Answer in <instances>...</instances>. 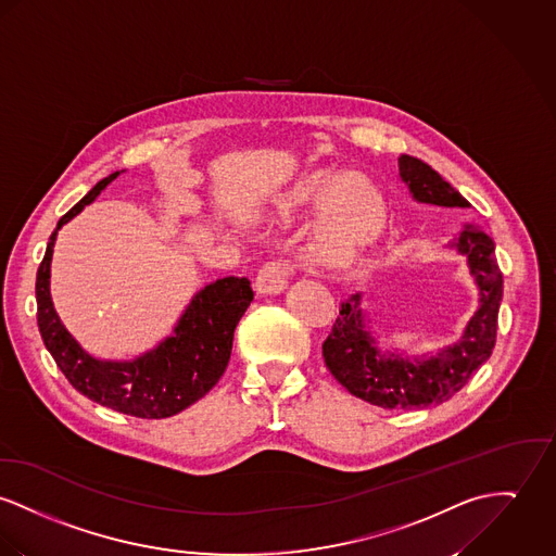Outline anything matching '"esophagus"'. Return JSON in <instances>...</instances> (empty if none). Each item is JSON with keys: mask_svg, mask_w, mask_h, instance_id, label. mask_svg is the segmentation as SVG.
I'll list each match as a JSON object with an SVG mask.
<instances>
[{"mask_svg": "<svg viewBox=\"0 0 556 556\" xmlns=\"http://www.w3.org/2000/svg\"><path fill=\"white\" fill-rule=\"evenodd\" d=\"M290 277H292V268L290 264L286 262H266L256 277V290L257 294H264V296H275V294H281L288 283H290Z\"/></svg>", "mask_w": 556, "mask_h": 556, "instance_id": "esophagus-1", "label": "esophagus"}]
</instances>
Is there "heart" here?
<instances>
[{
  "mask_svg": "<svg viewBox=\"0 0 556 556\" xmlns=\"http://www.w3.org/2000/svg\"><path fill=\"white\" fill-rule=\"evenodd\" d=\"M319 203L311 252L324 264L344 266L357 256L372 237L379 217V197L368 181L355 173L315 169L304 173L279 194L275 210L292 217Z\"/></svg>",
  "mask_w": 556,
  "mask_h": 556,
  "instance_id": "heart-1",
  "label": "heart"
}]
</instances>
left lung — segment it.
I'll list each match as a JSON object with an SVG mask.
<instances>
[{
    "instance_id": "obj_1",
    "label": "left lung",
    "mask_w": 556,
    "mask_h": 556,
    "mask_svg": "<svg viewBox=\"0 0 556 556\" xmlns=\"http://www.w3.org/2000/svg\"><path fill=\"white\" fill-rule=\"evenodd\" d=\"M397 167L400 179L417 203L470 207V203L424 161L402 154ZM448 248L468 260L478 288V308L462 337L438 349L433 355L381 351L370 330V319L362 308V294H351V299L341 302V313L324 342V359L332 377L355 397L381 408H428L457 393L491 357L500 302L504 296L502 270L493 257V239L480 226L464 224L459 237H455Z\"/></svg>"
}]
</instances>
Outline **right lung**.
I'll return each mask as SVG.
<instances>
[{
    "label": "right lung",
    "mask_w": 556,
    "mask_h": 556,
    "mask_svg": "<svg viewBox=\"0 0 556 556\" xmlns=\"http://www.w3.org/2000/svg\"><path fill=\"white\" fill-rule=\"evenodd\" d=\"M103 177L85 199L63 215L48 239L36 279L38 328L65 379L88 400L139 419H167L192 406L224 375L235 328L254 292L248 277H222L188 302L173 332L135 359H101L76 341L50 299V262L63 224L90 205L118 175Z\"/></svg>",
    "instance_id": "1"
}]
</instances>
